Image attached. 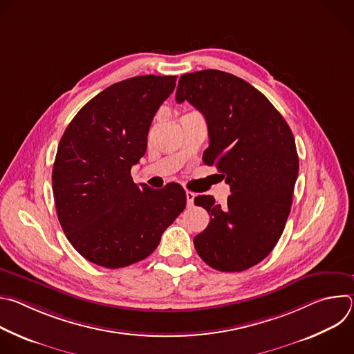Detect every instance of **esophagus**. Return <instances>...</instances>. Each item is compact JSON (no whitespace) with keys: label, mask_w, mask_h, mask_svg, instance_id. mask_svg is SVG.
<instances>
[{"label":"esophagus","mask_w":354,"mask_h":354,"mask_svg":"<svg viewBox=\"0 0 354 354\" xmlns=\"http://www.w3.org/2000/svg\"><path fill=\"white\" fill-rule=\"evenodd\" d=\"M194 193L190 190H186V200H187V206H193L194 203Z\"/></svg>","instance_id":"1"}]
</instances>
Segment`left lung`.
Listing matches in <instances>:
<instances>
[{
	"mask_svg": "<svg viewBox=\"0 0 354 354\" xmlns=\"http://www.w3.org/2000/svg\"><path fill=\"white\" fill-rule=\"evenodd\" d=\"M183 100L203 113L210 138L203 161L231 189L225 207L213 196L194 198L212 214L194 248L213 269L246 270L273 250L290 214L298 176L294 136L262 92L224 71L183 74L176 102Z\"/></svg>",
	"mask_w": 354,
	"mask_h": 354,
	"instance_id": "8db88e82",
	"label": "left lung"
}]
</instances>
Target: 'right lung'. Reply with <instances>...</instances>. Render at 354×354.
Wrapping results in <instances>:
<instances>
[{
	"label": "right lung",
	"instance_id": "right-lung-1",
	"mask_svg": "<svg viewBox=\"0 0 354 354\" xmlns=\"http://www.w3.org/2000/svg\"><path fill=\"white\" fill-rule=\"evenodd\" d=\"M175 85V75L116 82L81 108L59 142L52 175L57 217L78 254L97 266L119 269L145 259L185 210L182 186L140 187L130 175Z\"/></svg>",
	"mask_w": 354,
	"mask_h": 354
}]
</instances>
